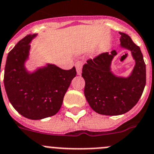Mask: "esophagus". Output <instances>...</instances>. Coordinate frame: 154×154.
<instances>
[{"instance_id":"esophagus-1","label":"esophagus","mask_w":154,"mask_h":154,"mask_svg":"<svg viewBox=\"0 0 154 154\" xmlns=\"http://www.w3.org/2000/svg\"><path fill=\"white\" fill-rule=\"evenodd\" d=\"M76 70H77V73L78 75H80L82 73V67H83V63L81 62H77L75 64Z\"/></svg>"}]
</instances>
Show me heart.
Returning <instances> with one entry per match:
<instances>
[{"label": "heart", "mask_w": 154, "mask_h": 154, "mask_svg": "<svg viewBox=\"0 0 154 154\" xmlns=\"http://www.w3.org/2000/svg\"><path fill=\"white\" fill-rule=\"evenodd\" d=\"M106 47H107V45H105V44H104V45H103L102 47L100 48V50H101V51H104V50L106 49Z\"/></svg>", "instance_id": "1"}]
</instances>
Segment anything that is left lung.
<instances>
[{"label": "left lung", "mask_w": 154, "mask_h": 154, "mask_svg": "<svg viewBox=\"0 0 154 154\" xmlns=\"http://www.w3.org/2000/svg\"><path fill=\"white\" fill-rule=\"evenodd\" d=\"M120 34V47L130 51L135 61V66L127 77L112 71V61L117 54L115 50L89 59L82 70L86 99L99 114L116 116L130 110L141 98L146 84V65L140 47L128 34Z\"/></svg>", "instance_id": "1"}]
</instances>
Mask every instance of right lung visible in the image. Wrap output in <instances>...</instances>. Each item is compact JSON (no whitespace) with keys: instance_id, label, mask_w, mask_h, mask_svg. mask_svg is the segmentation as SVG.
I'll return each mask as SVG.
<instances>
[{"instance_id":"add662e5","label":"right lung","mask_w":154,"mask_h":154,"mask_svg":"<svg viewBox=\"0 0 154 154\" xmlns=\"http://www.w3.org/2000/svg\"><path fill=\"white\" fill-rule=\"evenodd\" d=\"M28 34L8 53L4 83L9 101L15 110L30 120L52 117L61 108L63 98L75 77V67L63 70L47 63L31 71L26 68L33 40Z\"/></svg>"}]
</instances>
